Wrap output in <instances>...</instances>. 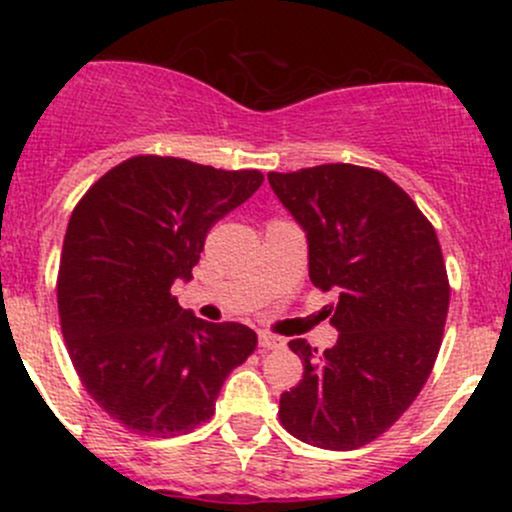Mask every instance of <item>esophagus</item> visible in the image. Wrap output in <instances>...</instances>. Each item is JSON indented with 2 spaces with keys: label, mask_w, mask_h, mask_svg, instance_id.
<instances>
[{
  "label": "esophagus",
  "mask_w": 512,
  "mask_h": 512,
  "mask_svg": "<svg viewBox=\"0 0 512 512\" xmlns=\"http://www.w3.org/2000/svg\"><path fill=\"white\" fill-rule=\"evenodd\" d=\"M286 342L281 337H276V334H269V332H260V349L262 351H269V349H281Z\"/></svg>",
  "instance_id": "1"
}]
</instances>
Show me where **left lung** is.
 Segmentation results:
<instances>
[{
	"mask_svg": "<svg viewBox=\"0 0 512 512\" xmlns=\"http://www.w3.org/2000/svg\"><path fill=\"white\" fill-rule=\"evenodd\" d=\"M267 180L308 238L310 281L339 291L337 344L317 354L289 342L303 380L279 399L281 426L315 448L356 450L409 409L436 363L450 305L436 228L373 168L325 163Z\"/></svg>",
	"mask_w": 512,
	"mask_h": 512,
	"instance_id": "left-lung-1",
	"label": "left lung"
}]
</instances>
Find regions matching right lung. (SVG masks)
Masks as SVG:
<instances>
[{
    "mask_svg": "<svg viewBox=\"0 0 512 512\" xmlns=\"http://www.w3.org/2000/svg\"><path fill=\"white\" fill-rule=\"evenodd\" d=\"M262 180L260 170L134 156L74 207L57 274L62 334L88 395L129 431H195L255 351L250 327L199 320L170 289L192 279L209 228Z\"/></svg>",
    "mask_w": 512,
    "mask_h": 512,
    "instance_id": "obj_1",
    "label": "right lung"
}]
</instances>
